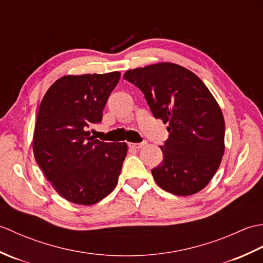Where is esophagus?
<instances>
[{
	"label": "esophagus",
	"instance_id": "34e87169",
	"mask_svg": "<svg viewBox=\"0 0 263 263\" xmlns=\"http://www.w3.org/2000/svg\"><path fill=\"white\" fill-rule=\"evenodd\" d=\"M147 144V141H142V142H139V143H133V142H130L128 143V147L130 148H133V149H140L142 147H144Z\"/></svg>",
	"mask_w": 263,
	"mask_h": 263
}]
</instances>
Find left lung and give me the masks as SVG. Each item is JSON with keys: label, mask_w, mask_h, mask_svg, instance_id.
Wrapping results in <instances>:
<instances>
[{"label": "left lung", "mask_w": 263, "mask_h": 263, "mask_svg": "<svg viewBox=\"0 0 263 263\" xmlns=\"http://www.w3.org/2000/svg\"><path fill=\"white\" fill-rule=\"evenodd\" d=\"M143 92L153 115L168 123L160 146L164 159L152 170L156 183L172 194L191 195L214 177L225 152V121L219 105L193 72L158 63L123 76Z\"/></svg>", "instance_id": "obj_1"}]
</instances>
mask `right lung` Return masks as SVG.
<instances>
[{"instance_id":"obj_1","label":"right lung","mask_w":263,"mask_h":263,"mask_svg":"<svg viewBox=\"0 0 263 263\" xmlns=\"http://www.w3.org/2000/svg\"><path fill=\"white\" fill-rule=\"evenodd\" d=\"M120 77V72L62 77L39 105L33 156L57 192L70 202L97 203L119 181L126 143L95 140L87 130L102 122Z\"/></svg>"}]
</instances>
